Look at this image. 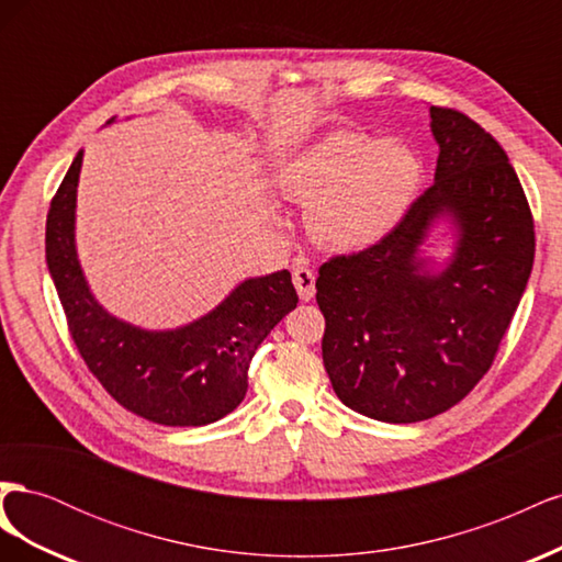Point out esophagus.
<instances>
[{
	"label": "esophagus",
	"instance_id": "esophagus-1",
	"mask_svg": "<svg viewBox=\"0 0 562 562\" xmlns=\"http://www.w3.org/2000/svg\"><path fill=\"white\" fill-rule=\"evenodd\" d=\"M293 283L297 288V295L302 302H310L316 293V277L314 271L307 267H295L293 269Z\"/></svg>",
	"mask_w": 562,
	"mask_h": 562
}]
</instances>
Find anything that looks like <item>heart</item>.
<instances>
[{
  "label": "heart",
  "mask_w": 562,
  "mask_h": 562,
  "mask_svg": "<svg viewBox=\"0 0 562 562\" xmlns=\"http://www.w3.org/2000/svg\"><path fill=\"white\" fill-rule=\"evenodd\" d=\"M422 166L398 140L333 131L295 151L279 171L285 196L310 201L307 229L333 250L368 248L411 206Z\"/></svg>",
  "instance_id": "heart-1"
}]
</instances>
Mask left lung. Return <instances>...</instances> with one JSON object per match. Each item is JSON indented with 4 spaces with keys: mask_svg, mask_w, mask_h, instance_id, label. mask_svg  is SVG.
Returning a JSON list of instances; mask_svg holds the SVG:
<instances>
[{
    "mask_svg": "<svg viewBox=\"0 0 562 562\" xmlns=\"http://www.w3.org/2000/svg\"><path fill=\"white\" fill-rule=\"evenodd\" d=\"M434 184L384 239L318 269L323 366L337 398L411 424L462 401L495 359L535 262V223L502 145L469 116L429 108ZM438 224L453 252L423 255Z\"/></svg>",
    "mask_w": 562,
    "mask_h": 562,
    "instance_id": "obj_1",
    "label": "left lung"
}]
</instances>
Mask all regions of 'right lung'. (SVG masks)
Listing matches in <instances>:
<instances>
[{"instance_id": "right-lung-1", "label": "right lung", "mask_w": 562, "mask_h": 562, "mask_svg": "<svg viewBox=\"0 0 562 562\" xmlns=\"http://www.w3.org/2000/svg\"><path fill=\"white\" fill-rule=\"evenodd\" d=\"M81 161L83 149L46 215L48 274L81 359L116 403L164 427H203L229 415L248 391L255 349L297 307L291 271L244 279L217 307L184 326H133L108 312L83 277L75 234Z\"/></svg>"}]
</instances>
